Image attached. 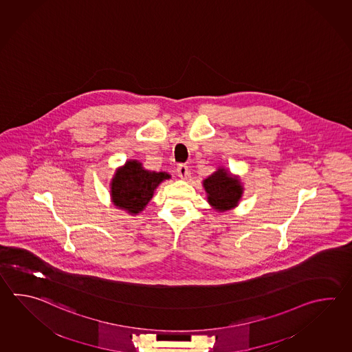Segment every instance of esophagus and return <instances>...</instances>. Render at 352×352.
<instances>
[{
  "instance_id": "esophagus-1",
  "label": "esophagus",
  "mask_w": 352,
  "mask_h": 352,
  "mask_svg": "<svg viewBox=\"0 0 352 352\" xmlns=\"http://www.w3.org/2000/svg\"><path fill=\"white\" fill-rule=\"evenodd\" d=\"M177 173L179 175L180 179H187L188 177V166L186 164L178 165L177 168Z\"/></svg>"
}]
</instances>
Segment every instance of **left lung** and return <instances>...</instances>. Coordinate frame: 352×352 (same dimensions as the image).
<instances>
[{
    "instance_id": "left-lung-1",
    "label": "left lung",
    "mask_w": 352,
    "mask_h": 352,
    "mask_svg": "<svg viewBox=\"0 0 352 352\" xmlns=\"http://www.w3.org/2000/svg\"><path fill=\"white\" fill-rule=\"evenodd\" d=\"M201 184L207 194L209 206L219 213L237 208L243 195L244 188L241 178L224 166H218V169L203 180Z\"/></svg>"
}]
</instances>
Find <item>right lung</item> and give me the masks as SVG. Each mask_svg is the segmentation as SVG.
I'll return each instance as SVG.
<instances>
[{
    "instance_id": "obj_1",
    "label": "right lung",
    "mask_w": 352,
    "mask_h": 352,
    "mask_svg": "<svg viewBox=\"0 0 352 352\" xmlns=\"http://www.w3.org/2000/svg\"><path fill=\"white\" fill-rule=\"evenodd\" d=\"M170 178L169 173L148 170L137 159H130L115 170L110 180L111 201L128 214H139L151 201L159 184Z\"/></svg>"
}]
</instances>
